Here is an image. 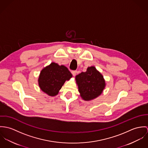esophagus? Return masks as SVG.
<instances>
[{
  "label": "esophagus",
  "mask_w": 148,
  "mask_h": 148,
  "mask_svg": "<svg viewBox=\"0 0 148 148\" xmlns=\"http://www.w3.org/2000/svg\"><path fill=\"white\" fill-rule=\"evenodd\" d=\"M71 73H72L73 75L75 77V76L76 75L77 73V71H76V70H74V71H71Z\"/></svg>",
  "instance_id": "obj_1"
}]
</instances>
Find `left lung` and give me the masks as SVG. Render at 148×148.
<instances>
[{
  "label": "left lung",
  "mask_w": 148,
  "mask_h": 148,
  "mask_svg": "<svg viewBox=\"0 0 148 148\" xmlns=\"http://www.w3.org/2000/svg\"><path fill=\"white\" fill-rule=\"evenodd\" d=\"M75 81L80 96L85 101L98 98L106 86L103 75L95 66L88 67L86 72L76 75Z\"/></svg>",
  "instance_id": "8db88e82"
}]
</instances>
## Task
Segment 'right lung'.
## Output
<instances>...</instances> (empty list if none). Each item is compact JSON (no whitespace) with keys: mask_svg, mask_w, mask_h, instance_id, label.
Masks as SVG:
<instances>
[{"mask_svg":"<svg viewBox=\"0 0 148 148\" xmlns=\"http://www.w3.org/2000/svg\"><path fill=\"white\" fill-rule=\"evenodd\" d=\"M72 77L66 66L51 62L41 71L38 79V86L44 93L50 97H54L58 95L65 82Z\"/></svg>","mask_w":148,"mask_h":148,"instance_id":"obj_1","label":"right lung"}]
</instances>
